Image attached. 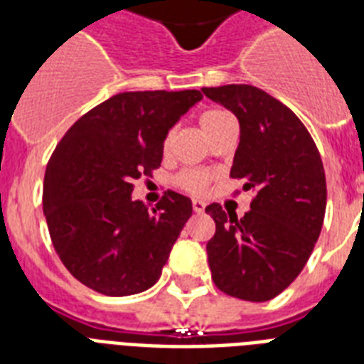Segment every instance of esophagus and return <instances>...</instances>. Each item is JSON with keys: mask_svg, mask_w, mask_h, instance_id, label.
<instances>
[{"mask_svg": "<svg viewBox=\"0 0 364 364\" xmlns=\"http://www.w3.org/2000/svg\"><path fill=\"white\" fill-rule=\"evenodd\" d=\"M205 208V204L202 202V200H193V210L196 211V213H202Z\"/></svg>", "mask_w": 364, "mask_h": 364, "instance_id": "1", "label": "esophagus"}]
</instances>
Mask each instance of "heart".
<instances>
[{"instance_id": "b5f03b06", "label": "heart", "mask_w": 364, "mask_h": 364, "mask_svg": "<svg viewBox=\"0 0 364 364\" xmlns=\"http://www.w3.org/2000/svg\"><path fill=\"white\" fill-rule=\"evenodd\" d=\"M228 119H232V117L228 115L227 111L223 109H208L204 111L202 115H200V126H202V130L205 132V136L210 137L213 132L219 128L225 121ZM171 136L173 134H168L164 137V143H162V147L164 151L170 147V141H171ZM211 183V173L205 170H185L181 173H177L176 177V185L183 191H187L191 194H204L208 191Z\"/></svg>"}]
</instances>
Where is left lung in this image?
<instances>
[{
  "instance_id": "8db88e82",
  "label": "left lung",
  "mask_w": 364,
  "mask_h": 364,
  "mask_svg": "<svg viewBox=\"0 0 364 364\" xmlns=\"http://www.w3.org/2000/svg\"><path fill=\"white\" fill-rule=\"evenodd\" d=\"M202 92L238 117L230 177L255 193L242 219L227 215L221 204L205 208L215 221L205 245L211 279L234 299L266 302L296 279L321 234L327 208L321 156L299 117L264 90L225 85Z\"/></svg>"
}]
</instances>
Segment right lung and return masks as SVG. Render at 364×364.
<instances>
[{
	"label": "right lung",
	"instance_id": "1",
	"mask_svg": "<svg viewBox=\"0 0 364 364\" xmlns=\"http://www.w3.org/2000/svg\"><path fill=\"white\" fill-rule=\"evenodd\" d=\"M200 100L198 90L115 94L60 139L45 171L43 213L54 251L82 285L126 296L156 283L193 204L166 191L149 210L132 200V183L153 177L168 130Z\"/></svg>",
	"mask_w": 364,
	"mask_h": 364
}]
</instances>
